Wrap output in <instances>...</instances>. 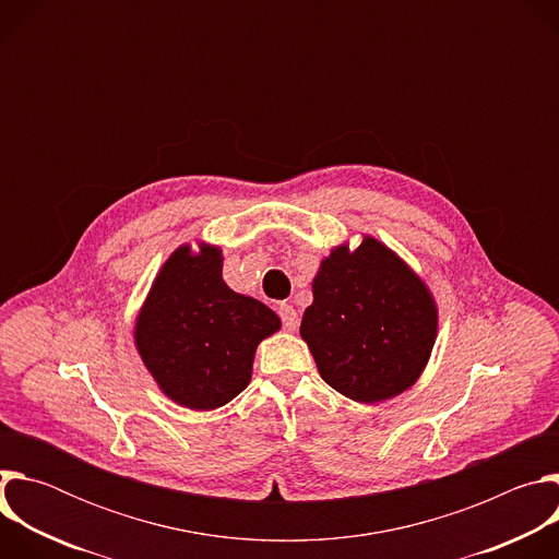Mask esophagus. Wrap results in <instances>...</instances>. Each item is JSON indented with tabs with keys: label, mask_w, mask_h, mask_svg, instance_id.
Masks as SVG:
<instances>
[{
	"label": "esophagus",
	"mask_w": 559,
	"mask_h": 559,
	"mask_svg": "<svg viewBox=\"0 0 559 559\" xmlns=\"http://www.w3.org/2000/svg\"><path fill=\"white\" fill-rule=\"evenodd\" d=\"M278 316H281V321H283V328H285V330L294 332V330L298 328V313H296V309H294L292 305L281 302V305H278Z\"/></svg>",
	"instance_id": "esophagus-1"
}]
</instances>
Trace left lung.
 Returning a JSON list of instances; mask_svg holds the SVG:
<instances>
[{"mask_svg": "<svg viewBox=\"0 0 559 559\" xmlns=\"http://www.w3.org/2000/svg\"><path fill=\"white\" fill-rule=\"evenodd\" d=\"M300 338L318 373L338 393L376 405L423 376L438 336L427 283L378 238L336 246L311 281Z\"/></svg>", "mask_w": 559, "mask_h": 559, "instance_id": "1", "label": "left lung"}]
</instances>
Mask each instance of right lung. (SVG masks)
Returning a JSON list of instances; mask_svg holds the SVG:
<instances>
[{"label": "right lung", "mask_w": 559, "mask_h": 559, "mask_svg": "<svg viewBox=\"0 0 559 559\" xmlns=\"http://www.w3.org/2000/svg\"><path fill=\"white\" fill-rule=\"evenodd\" d=\"M281 318L223 281V250L205 241L179 246L156 272L136 313L134 347L173 403L210 412L252 380L261 341Z\"/></svg>", "instance_id": "1"}]
</instances>
